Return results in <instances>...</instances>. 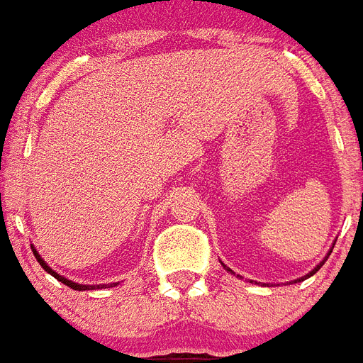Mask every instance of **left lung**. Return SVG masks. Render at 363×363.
Wrapping results in <instances>:
<instances>
[{"instance_id": "1", "label": "left lung", "mask_w": 363, "mask_h": 363, "mask_svg": "<svg viewBox=\"0 0 363 363\" xmlns=\"http://www.w3.org/2000/svg\"><path fill=\"white\" fill-rule=\"evenodd\" d=\"M329 255H331V250H329ZM329 255H327V256H329ZM327 256H325V258H323V262H325V260H327ZM323 262H320V264H318V266H315V268L312 269V272H310V274H308V275H304V277H301V279H296V281H302V279H306V277H310V275H314L315 272H318V269H320L321 266H323ZM223 268L228 269V272H231V269L228 268V266H223ZM231 274H233V272H231Z\"/></svg>"}]
</instances>
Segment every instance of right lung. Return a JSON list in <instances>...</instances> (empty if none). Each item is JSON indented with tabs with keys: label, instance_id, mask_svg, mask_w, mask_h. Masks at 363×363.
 <instances>
[{
	"label": "right lung",
	"instance_id": "obj_1",
	"mask_svg": "<svg viewBox=\"0 0 363 363\" xmlns=\"http://www.w3.org/2000/svg\"><path fill=\"white\" fill-rule=\"evenodd\" d=\"M32 250H34V256H36L38 258V262H40V266H42L43 269H45V272H48V274H51L53 275V277H55V279H59V281L61 283H65V285H67V287H70V289H74V291H88V289H107V287H113V285H118V283H111V285H80V283H74V281H70V279H67V277H62V275H59L55 272V269H51L48 266V264L43 262V258L40 255H38V250L34 249V247H32Z\"/></svg>",
	"mask_w": 363,
	"mask_h": 363
}]
</instances>
